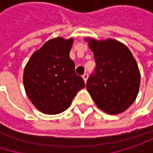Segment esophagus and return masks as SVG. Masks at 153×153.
Returning a JSON list of instances; mask_svg holds the SVG:
<instances>
[{
    "mask_svg": "<svg viewBox=\"0 0 153 153\" xmlns=\"http://www.w3.org/2000/svg\"><path fill=\"white\" fill-rule=\"evenodd\" d=\"M82 78H83L84 81H85V82H87V80H88V73H85V74L82 75Z\"/></svg>",
    "mask_w": 153,
    "mask_h": 153,
    "instance_id": "esophagus-1",
    "label": "esophagus"
}]
</instances>
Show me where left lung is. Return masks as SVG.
I'll return each mask as SVG.
<instances>
[{
    "instance_id": "obj_1",
    "label": "left lung",
    "mask_w": 153,
    "mask_h": 153,
    "mask_svg": "<svg viewBox=\"0 0 153 153\" xmlns=\"http://www.w3.org/2000/svg\"><path fill=\"white\" fill-rule=\"evenodd\" d=\"M94 54L95 73L86 88L97 106L115 115L123 112L137 97L140 71L128 48L113 39L85 38Z\"/></svg>"
}]
</instances>
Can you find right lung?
I'll return each mask as SVG.
<instances>
[{"instance_id": "obj_1", "label": "right lung", "mask_w": 153, "mask_h": 153, "mask_svg": "<svg viewBox=\"0 0 153 153\" xmlns=\"http://www.w3.org/2000/svg\"><path fill=\"white\" fill-rule=\"evenodd\" d=\"M73 43V38L51 39L32 55L25 67V93L32 104L45 114L65 111L77 92L85 87L69 56Z\"/></svg>"}]
</instances>
